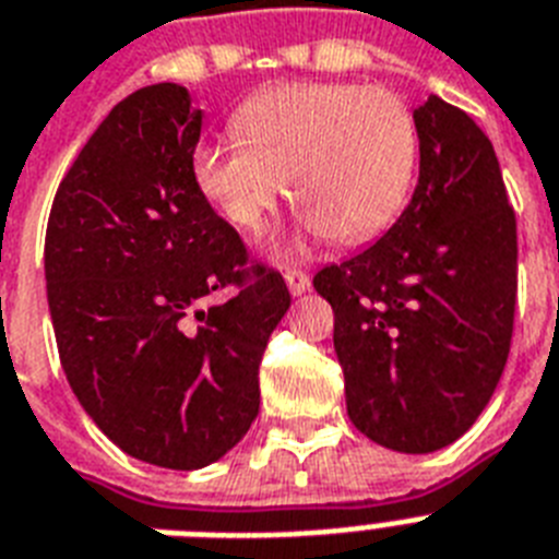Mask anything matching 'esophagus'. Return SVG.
Here are the masks:
<instances>
[{
	"instance_id": "34e87169",
	"label": "esophagus",
	"mask_w": 559,
	"mask_h": 559,
	"mask_svg": "<svg viewBox=\"0 0 559 559\" xmlns=\"http://www.w3.org/2000/svg\"><path fill=\"white\" fill-rule=\"evenodd\" d=\"M284 278H287V287H289V293H293V295H304L309 289V275H307V272L287 270V275H284Z\"/></svg>"
}]
</instances>
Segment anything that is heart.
<instances>
[{
  "label": "heart",
  "mask_w": 559,
  "mask_h": 559,
  "mask_svg": "<svg viewBox=\"0 0 559 559\" xmlns=\"http://www.w3.org/2000/svg\"><path fill=\"white\" fill-rule=\"evenodd\" d=\"M233 139L199 142L192 185L229 224L255 229L289 190L298 227L358 243L401 213L417 167L415 116L386 87L293 82L236 110Z\"/></svg>",
  "instance_id": "b5f03b06"
}]
</instances>
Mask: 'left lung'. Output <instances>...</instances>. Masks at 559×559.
Returning <instances> with one entry per match:
<instances>
[{
  "instance_id": "8db88e82",
  "label": "left lung",
  "mask_w": 559,
  "mask_h": 559,
  "mask_svg": "<svg viewBox=\"0 0 559 559\" xmlns=\"http://www.w3.org/2000/svg\"><path fill=\"white\" fill-rule=\"evenodd\" d=\"M420 176L386 236L316 289L335 312L346 412L369 440L429 454L461 438L503 374L518 301V224L495 147L440 96L415 112Z\"/></svg>"
}]
</instances>
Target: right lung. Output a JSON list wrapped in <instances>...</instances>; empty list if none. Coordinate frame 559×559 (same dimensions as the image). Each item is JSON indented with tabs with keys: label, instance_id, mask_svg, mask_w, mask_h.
<instances>
[{
	"label": "right lung",
	"instance_id": "obj_1",
	"mask_svg": "<svg viewBox=\"0 0 559 559\" xmlns=\"http://www.w3.org/2000/svg\"><path fill=\"white\" fill-rule=\"evenodd\" d=\"M201 116L181 84L121 98L56 190L45 281L73 395L130 457L201 468L258 415V364L289 309L278 272L192 185ZM239 295L204 308L215 288Z\"/></svg>",
	"mask_w": 559,
	"mask_h": 559
}]
</instances>
